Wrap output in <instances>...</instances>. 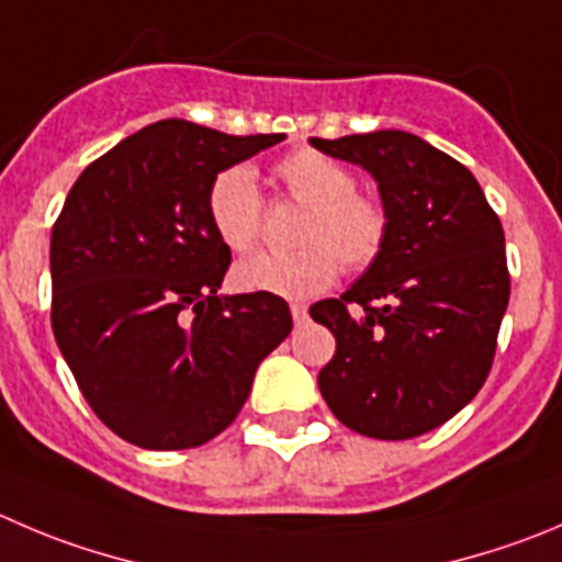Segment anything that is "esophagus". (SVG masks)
Returning a JSON list of instances; mask_svg holds the SVG:
<instances>
[{"mask_svg":"<svg viewBox=\"0 0 562 562\" xmlns=\"http://www.w3.org/2000/svg\"><path fill=\"white\" fill-rule=\"evenodd\" d=\"M292 319H295V325L306 323V319H308L306 303H292Z\"/></svg>","mask_w":562,"mask_h":562,"instance_id":"obj_1","label":"esophagus"}]
</instances>
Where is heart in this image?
Returning <instances> with one entry per match:
<instances>
[{"label":"heart","instance_id":"heart-1","mask_svg":"<svg viewBox=\"0 0 562 562\" xmlns=\"http://www.w3.org/2000/svg\"><path fill=\"white\" fill-rule=\"evenodd\" d=\"M276 176L286 195L308 210L301 228L303 250L239 261L234 267L239 290L301 301L328 290L339 265L358 272L381 256L389 237V212L381 198L358 192V179L347 165L303 148L281 159ZM206 215L228 250H254L265 223L254 170L245 165L221 170L206 190Z\"/></svg>","mask_w":562,"mask_h":562}]
</instances>
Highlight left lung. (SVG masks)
Listing matches in <instances>:
<instances>
[{"label":"left lung","instance_id":"left-lung-1","mask_svg":"<svg viewBox=\"0 0 562 562\" xmlns=\"http://www.w3.org/2000/svg\"><path fill=\"white\" fill-rule=\"evenodd\" d=\"M312 146L370 170L389 212L381 256L308 308L336 336L319 392L361 436H422L472 403L494 364L510 297L502 223L469 168L408 132Z\"/></svg>","mask_w":562,"mask_h":562}]
</instances>
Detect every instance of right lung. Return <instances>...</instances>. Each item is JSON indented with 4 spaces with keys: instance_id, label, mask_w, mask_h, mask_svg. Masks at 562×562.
I'll return each mask as SVG.
<instances>
[{
    "instance_id": "add662e5",
    "label": "right lung",
    "mask_w": 562,
    "mask_h": 562,
    "mask_svg": "<svg viewBox=\"0 0 562 562\" xmlns=\"http://www.w3.org/2000/svg\"><path fill=\"white\" fill-rule=\"evenodd\" d=\"M281 140L168 117L90 162L68 192L52 228V328L93 414L130 445H206L290 336L278 295H217L232 250L206 215L212 179Z\"/></svg>"
}]
</instances>
